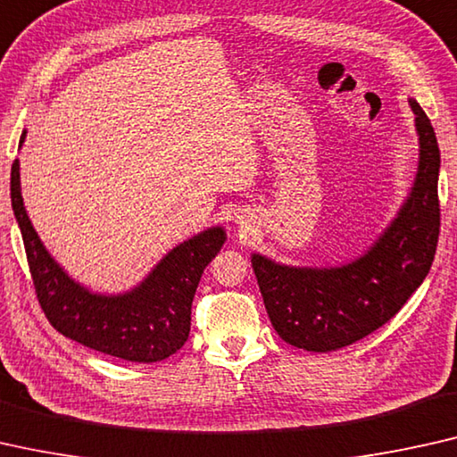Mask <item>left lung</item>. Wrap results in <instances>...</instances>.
<instances>
[{
	"instance_id": "8db88e82",
	"label": "left lung",
	"mask_w": 457,
	"mask_h": 457,
	"mask_svg": "<svg viewBox=\"0 0 457 457\" xmlns=\"http://www.w3.org/2000/svg\"><path fill=\"white\" fill-rule=\"evenodd\" d=\"M419 137V167L406 201L377 240L336 267L284 265L250 254L262 302L278 336L306 352H333L387 323L416 292L439 240L441 155L433 126L408 99Z\"/></svg>"
}]
</instances>
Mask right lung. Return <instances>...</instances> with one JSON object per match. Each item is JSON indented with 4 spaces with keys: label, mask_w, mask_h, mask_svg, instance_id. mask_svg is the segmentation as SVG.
<instances>
[{
    "label": "right lung",
    "mask_w": 457,
    "mask_h": 457,
    "mask_svg": "<svg viewBox=\"0 0 457 457\" xmlns=\"http://www.w3.org/2000/svg\"><path fill=\"white\" fill-rule=\"evenodd\" d=\"M27 130H22L21 146ZM10 196L37 298L62 336L103 354L145 364L170 358L182 348L190 333L198 281L226 244V228L211 226L176 244L130 290L101 294L76 281L45 248L24 207L18 159L12 165Z\"/></svg>",
    "instance_id": "obj_1"
}]
</instances>
